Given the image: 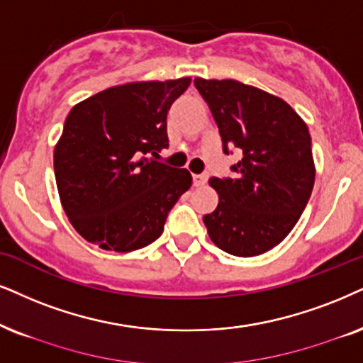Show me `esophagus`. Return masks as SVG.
Here are the masks:
<instances>
[{
    "instance_id": "obj_1",
    "label": "esophagus",
    "mask_w": 363,
    "mask_h": 363,
    "mask_svg": "<svg viewBox=\"0 0 363 363\" xmlns=\"http://www.w3.org/2000/svg\"><path fill=\"white\" fill-rule=\"evenodd\" d=\"M192 181H194L196 187L204 186L206 182H208V174H194V176H192Z\"/></svg>"
}]
</instances>
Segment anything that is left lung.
Wrapping results in <instances>:
<instances>
[{"label":"left lung","mask_w":363,"mask_h":363,"mask_svg":"<svg viewBox=\"0 0 363 363\" xmlns=\"http://www.w3.org/2000/svg\"><path fill=\"white\" fill-rule=\"evenodd\" d=\"M209 105L223 150L241 149L235 177H211L218 208L203 221L216 246L229 255H263L290 235L315 184L308 127L277 95L241 82L194 79Z\"/></svg>","instance_id":"1"}]
</instances>
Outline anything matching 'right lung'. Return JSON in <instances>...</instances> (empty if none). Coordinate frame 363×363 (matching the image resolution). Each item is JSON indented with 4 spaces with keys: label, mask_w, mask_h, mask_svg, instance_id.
<instances>
[{
    "label": "right lung",
    "mask_w": 363,
    "mask_h": 363,
    "mask_svg": "<svg viewBox=\"0 0 363 363\" xmlns=\"http://www.w3.org/2000/svg\"><path fill=\"white\" fill-rule=\"evenodd\" d=\"M189 77L110 86L70 110L53 152L60 201L91 245L128 253L162 235L189 189L187 169L150 159L169 147L167 112Z\"/></svg>",
    "instance_id": "add662e5"
}]
</instances>
